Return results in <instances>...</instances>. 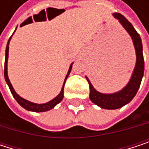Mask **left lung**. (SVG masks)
Wrapping results in <instances>:
<instances>
[{
  "mask_svg": "<svg viewBox=\"0 0 149 149\" xmlns=\"http://www.w3.org/2000/svg\"><path fill=\"white\" fill-rule=\"evenodd\" d=\"M113 16L116 19H118L119 23L130 34L133 41L134 50H135L136 62H135L134 71L132 72L129 83L126 84L125 87H123L121 91L117 92L106 94V93H101L97 91L93 87L88 77L85 76L89 83V86H90L91 101L96 105L99 106L100 108L105 109H116L129 104L136 95L140 88L141 82L143 77V73H144V59H143V53H142V43H141V39L140 35L135 31L132 24L123 15L118 13H114Z\"/></svg>",
  "mask_w": 149,
  "mask_h": 149,
  "instance_id": "1",
  "label": "left lung"
}]
</instances>
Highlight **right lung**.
<instances>
[{"label": "right lung", "instance_id": "right-lung-1", "mask_svg": "<svg viewBox=\"0 0 149 149\" xmlns=\"http://www.w3.org/2000/svg\"><path fill=\"white\" fill-rule=\"evenodd\" d=\"M17 28V27H16ZM16 31V29H15ZM14 32V33H15ZM14 33L12 34V36L14 35ZM12 36L10 37V39L8 40V44H7V47H6V54H5V67H4V77H5V80H6V83L8 85L9 89H10V91L13 95V97H15V99L17 101V103L19 104L21 107H23L24 109H26V110L28 111H33V112H45V111H48L52 109H53L56 105L58 104H59L63 98H64V86H65V81L68 77V76L70 74L71 71H72V65L73 63L71 64L70 67H69V70H68V72L65 76V81H64V84L62 86V89H61V91L60 93L56 97H54L53 99H52L51 101L45 103V104H35V103H33V102H30L23 97H21L20 96H19L16 92H15V89L8 78V51H9V42L11 40V38Z\"/></svg>", "mask_w": 149, "mask_h": 149}]
</instances>
